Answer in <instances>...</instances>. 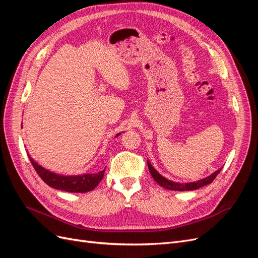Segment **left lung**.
Returning a JSON list of instances; mask_svg holds the SVG:
<instances>
[{"label": "left lung", "mask_w": 258, "mask_h": 258, "mask_svg": "<svg viewBox=\"0 0 258 258\" xmlns=\"http://www.w3.org/2000/svg\"><path fill=\"white\" fill-rule=\"evenodd\" d=\"M147 166H148V170L153 176V178L157 182L161 187L166 189H170V190H177V191H187V190H196L198 188H201L206 185H209L213 182V179L217 176V174L220 173V171L222 169L216 170L214 173H212L211 175L201 178L199 181L196 182H189V183H178V182H173L171 179L166 178L165 176H162L157 170H156L152 165L150 160H147Z\"/></svg>", "instance_id": "obj_1"}]
</instances>
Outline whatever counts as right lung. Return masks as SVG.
Wrapping results in <instances>:
<instances>
[{
  "instance_id": "add662e5",
  "label": "right lung",
  "mask_w": 258,
  "mask_h": 258,
  "mask_svg": "<svg viewBox=\"0 0 258 258\" xmlns=\"http://www.w3.org/2000/svg\"><path fill=\"white\" fill-rule=\"evenodd\" d=\"M120 134H117L116 137H118ZM28 157L34 167L37 174L43 181L48 186L52 187L54 189L69 191V192H87L93 190L97 185L101 182V179L104 176V170L98 171L93 173H85L81 175H62L57 174L51 171L45 169L41 165H38L34 159L28 154Z\"/></svg>"
}]
</instances>
